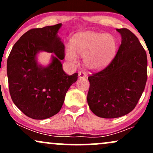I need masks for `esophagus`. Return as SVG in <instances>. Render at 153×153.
<instances>
[{
    "mask_svg": "<svg viewBox=\"0 0 153 153\" xmlns=\"http://www.w3.org/2000/svg\"><path fill=\"white\" fill-rule=\"evenodd\" d=\"M78 75H79V78H85V77L87 76V74L85 72H83V71H80L78 73Z\"/></svg>",
    "mask_w": 153,
    "mask_h": 153,
    "instance_id": "34e87169",
    "label": "esophagus"
}]
</instances>
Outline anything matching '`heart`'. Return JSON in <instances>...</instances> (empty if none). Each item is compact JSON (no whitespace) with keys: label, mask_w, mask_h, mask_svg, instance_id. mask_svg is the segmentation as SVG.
<instances>
[{"label":"heart","mask_w":153,"mask_h":153,"mask_svg":"<svg viewBox=\"0 0 153 153\" xmlns=\"http://www.w3.org/2000/svg\"><path fill=\"white\" fill-rule=\"evenodd\" d=\"M117 39L111 34L87 31L78 34L72 42V49L65 52L66 59L76 62V54L84 58V63L91 69H100L109 63L117 51Z\"/></svg>","instance_id":"b5f03b06"}]
</instances>
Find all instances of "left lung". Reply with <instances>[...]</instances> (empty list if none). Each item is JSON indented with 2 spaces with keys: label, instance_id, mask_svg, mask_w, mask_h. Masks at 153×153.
Here are the masks:
<instances>
[{
  "label": "left lung",
  "instance_id": "1",
  "mask_svg": "<svg viewBox=\"0 0 153 153\" xmlns=\"http://www.w3.org/2000/svg\"><path fill=\"white\" fill-rule=\"evenodd\" d=\"M122 44L111 62L88 78L87 101L98 117L114 119L131 112L141 97L147 79V59L138 38L123 28Z\"/></svg>",
  "mask_w": 153,
  "mask_h": 153
}]
</instances>
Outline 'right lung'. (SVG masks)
Wrapping results in <instances>:
<instances>
[{
  "label": "right lung",
  "instance_id": "right-lung-1",
  "mask_svg": "<svg viewBox=\"0 0 153 153\" xmlns=\"http://www.w3.org/2000/svg\"><path fill=\"white\" fill-rule=\"evenodd\" d=\"M61 25L26 31L13 45L7 59L10 97L16 106L31 119H45L57 114L67 91L78 79V73L66 74L59 61L65 57V46L57 35ZM39 51L56 55L48 67L36 62V55Z\"/></svg>",
  "mask_w": 153,
  "mask_h": 153
}]
</instances>
